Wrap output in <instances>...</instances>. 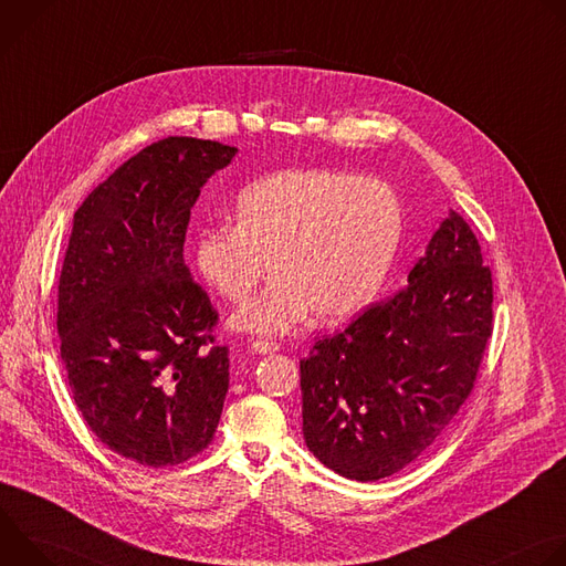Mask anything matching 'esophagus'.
Wrapping results in <instances>:
<instances>
[{
  "instance_id": "obj_1",
  "label": "esophagus",
  "mask_w": 566,
  "mask_h": 566,
  "mask_svg": "<svg viewBox=\"0 0 566 566\" xmlns=\"http://www.w3.org/2000/svg\"><path fill=\"white\" fill-rule=\"evenodd\" d=\"M253 352H258V354H275L277 349H280V345L275 343V340H253Z\"/></svg>"
}]
</instances>
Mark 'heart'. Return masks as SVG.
Masks as SVG:
<instances>
[{
	"label": "heart",
	"mask_w": 566,
	"mask_h": 566,
	"mask_svg": "<svg viewBox=\"0 0 566 566\" xmlns=\"http://www.w3.org/2000/svg\"><path fill=\"white\" fill-rule=\"evenodd\" d=\"M402 234L391 186L352 172L297 168L271 172L234 199V226H206L195 264L210 289L244 302L269 273V289L239 308L232 325L282 334L306 317L340 322L378 293Z\"/></svg>",
	"instance_id": "1"
}]
</instances>
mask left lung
<instances>
[{"mask_svg":"<svg viewBox=\"0 0 566 566\" xmlns=\"http://www.w3.org/2000/svg\"><path fill=\"white\" fill-rule=\"evenodd\" d=\"M493 334V275L450 208L389 300L300 360L302 432L338 474L385 479L439 441L470 396Z\"/></svg>","mask_w":566,"mask_h":566,"instance_id":"obj_1","label":"left lung"}]
</instances>
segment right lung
I'll use <instances>...</instances> for the list:
<instances>
[{
    "label": "right lung",
    "mask_w": 566,
    "mask_h": 566,
    "mask_svg": "<svg viewBox=\"0 0 566 566\" xmlns=\"http://www.w3.org/2000/svg\"><path fill=\"white\" fill-rule=\"evenodd\" d=\"M237 147L190 136L147 145L73 214L57 284L60 356L75 406L114 452L164 468L203 452L228 391L219 313L184 241L203 184Z\"/></svg>",
    "instance_id": "right-lung-1"
}]
</instances>
